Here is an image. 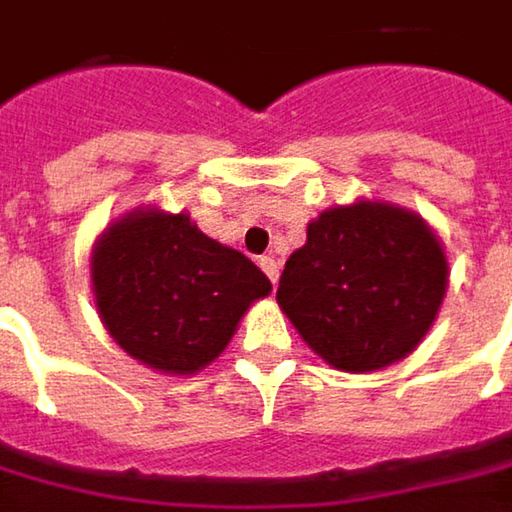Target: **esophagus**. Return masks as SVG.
I'll return each mask as SVG.
<instances>
[{
    "mask_svg": "<svg viewBox=\"0 0 512 512\" xmlns=\"http://www.w3.org/2000/svg\"><path fill=\"white\" fill-rule=\"evenodd\" d=\"M259 268H262V271L268 274V279L276 285V279H279V262H276L274 256H262V259H259Z\"/></svg>",
    "mask_w": 512,
    "mask_h": 512,
    "instance_id": "34e87169",
    "label": "esophagus"
}]
</instances>
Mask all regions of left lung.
<instances>
[{
  "label": "left lung",
  "mask_w": 512,
  "mask_h": 512,
  "mask_svg": "<svg viewBox=\"0 0 512 512\" xmlns=\"http://www.w3.org/2000/svg\"><path fill=\"white\" fill-rule=\"evenodd\" d=\"M446 288L449 259L422 215L358 198L309 221L276 303L329 367L376 373L420 347Z\"/></svg>",
  "instance_id": "8db88e82"
}]
</instances>
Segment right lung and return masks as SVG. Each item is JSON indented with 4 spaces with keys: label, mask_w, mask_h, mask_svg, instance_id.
Listing matches in <instances>:
<instances>
[{
    "label": "right lung",
    "mask_w": 512,
    "mask_h": 512,
    "mask_svg": "<svg viewBox=\"0 0 512 512\" xmlns=\"http://www.w3.org/2000/svg\"><path fill=\"white\" fill-rule=\"evenodd\" d=\"M90 279L110 338L168 376L201 373L247 309L271 294V279L244 253L203 236L186 209L160 206H139L101 230Z\"/></svg>",
    "instance_id": "add662e5"
}]
</instances>
